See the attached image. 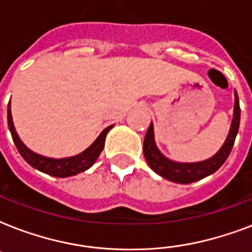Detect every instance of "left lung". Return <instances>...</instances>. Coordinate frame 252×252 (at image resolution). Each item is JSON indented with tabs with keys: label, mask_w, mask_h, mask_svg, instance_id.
I'll return each instance as SVG.
<instances>
[{
	"label": "left lung",
	"mask_w": 252,
	"mask_h": 252,
	"mask_svg": "<svg viewBox=\"0 0 252 252\" xmlns=\"http://www.w3.org/2000/svg\"><path fill=\"white\" fill-rule=\"evenodd\" d=\"M239 122H241L239 99L237 91H234V112H233V120H231L226 140L215 156L200 162H176L165 157L156 144L153 123H150L149 129L144 138V156L146 158V162L154 172H157L158 175L174 183L188 184L203 179L205 176L217 171L227 159L234 145L235 137L238 134Z\"/></svg>",
	"instance_id": "obj_1"
}]
</instances>
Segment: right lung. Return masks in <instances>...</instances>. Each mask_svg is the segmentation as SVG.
<instances>
[{"instance_id":"obj_1","label":"right lung","mask_w":252,"mask_h":252,"mask_svg":"<svg viewBox=\"0 0 252 252\" xmlns=\"http://www.w3.org/2000/svg\"><path fill=\"white\" fill-rule=\"evenodd\" d=\"M7 124H9V129L14 144L17 146L18 152L23 157V159L30 166H32L33 168H36V170L44 172V174H48V175L56 176V178H68V176L77 175L80 172L86 171L87 168H90L91 166L94 165V162L96 161V158L99 157V154L102 153L103 148H104L107 133L114 126H107L106 129H103L100 134L96 137V140L87 149H85L82 153L73 156V157L51 158L35 153L22 142V140L18 136L17 130H15V126H14L10 102L9 106H7Z\"/></svg>"}]
</instances>
